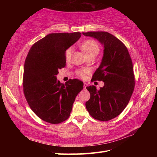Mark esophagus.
I'll return each mask as SVG.
<instances>
[{
  "instance_id": "esophagus-1",
  "label": "esophagus",
  "mask_w": 157,
  "mask_h": 157,
  "mask_svg": "<svg viewBox=\"0 0 157 157\" xmlns=\"http://www.w3.org/2000/svg\"><path fill=\"white\" fill-rule=\"evenodd\" d=\"M87 86H88L87 84H86V83H84V89H86V87H87Z\"/></svg>"
}]
</instances>
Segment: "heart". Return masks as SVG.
<instances>
[{
    "instance_id": "heart-1",
    "label": "heart",
    "mask_w": 157,
    "mask_h": 157,
    "mask_svg": "<svg viewBox=\"0 0 157 157\" xmlns=\"http://www.w3.org/2000/svg\"><path fill=\"white\" fill-rule=\"evenodd\" d=\"M79 47L81 48V49L86 53V55L88 56H90L93 55L96 56L98 54L100 51L99 46L97 44V42L93 40H87L84 41L79 44ZM73 51V50L72 47H69L65 51V58L67 62L71 61ZM88 72V69H78V71H76V74L79 77H80V78H84L85 75Z\"/></svg>"
}]
</instances>
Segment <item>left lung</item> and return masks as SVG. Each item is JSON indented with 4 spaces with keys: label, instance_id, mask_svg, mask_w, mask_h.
<instances>
[{
    "label": "left lung",
    "instance_id": "1",
    "mask_svg": "<svg viewBox=\"0 0 157 157\" xmlns=\"http://www.w3.org/2000/svg\"><path fill=\"white\" fill-rule=\"evenodd\" d=\"M104 45V55L92 81H102L99 90L86 87L90 98L86 102L89 114L101 121H107L121 114L128 105L135 86L132 61L128 50L115 36L106 32H83Z\"/></svg>",
    "mask_w": 157,
    "mask_h": 157
}]
</instances>
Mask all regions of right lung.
I'll return each mask as SVG.
<instances>
[{
  "instance_id": "add662e5",
  "label": "right lung",
  "mask_w": 157,
  "mask_h": 157,
  "mask_svg": "<svg viewBox=\"0 0 157 157\" xmlns=\"http://www.w3.org/2000/svg\"><path fill=\"white\" fill-rule=\"evenodd\" d=\"M80 37V32L50 34L32 45L25 59L23 93L33 112L46 122L58 124L67 119L84 88L79 79L62 84L56 78L65 67V51Z\"/></svg>"
}]
</instances>
